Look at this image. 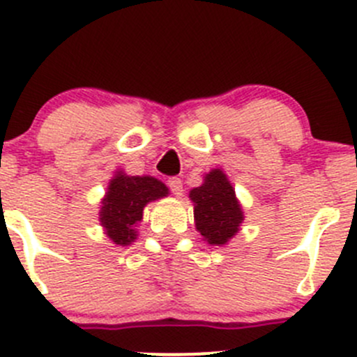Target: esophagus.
<instances>
[{
    "mask_svg": "<svg viewBox=\"0 0 357 357\" xmlns=\"http://www.w3.org/2000/svg\"><path fill=\"white\" fill-rule=\"evenodd\" d=\"M167 186H169V190L172 192V195H176V197L183 195V181L179 178H169Z\"/></svg>",
    "mask_w": 357,
    "mask_h": 357,
    "instance_id": "obj_1",
    "label": "esophagus"
}]
</instances>
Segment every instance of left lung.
Masks as SVG:
<instances>
[{"label":"left lung","instance_id":"left-lung-1","mask_svg":"<svg viewBox=\"0 0 357 357\" xmlns=\"http://www.w3.org/2000/svg\"><path fill=\"white\" fill-rule=\"evenodd\" d=\"M195 225L212 245H225L243 221V212L235 199V190L219 169L205 176V183L190 192Z\"/></svg>","mask_w":357,"mask_h":357}]
</instances>
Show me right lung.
Returning a JSON list of instances; mask_svg holds the SVG:
<instances>
[{
    "label": "right lung",
    "instance_id": "1",
    "mask_svg": "<svg viewBox=\"0 0 357 357\" xmlns=\"http://www.w3.org/2000/svg\"><path fill=\"white\" fill-rule=\"evenodd\" d=\"M167 195L164 183L150 176H126L119 172L110 181L103 200L100 221L107 235L117 245H129L136 238L132 226L143 218V207L149 202Z\"/></svg>",
    "mask_w": 357,
    "mask_h": 357
}]
</instances>
